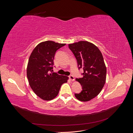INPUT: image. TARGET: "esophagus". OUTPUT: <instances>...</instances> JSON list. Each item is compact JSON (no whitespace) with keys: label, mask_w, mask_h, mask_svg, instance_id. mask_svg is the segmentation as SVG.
<instances>
[{"label":"esophagus","mask_w":133,"mask_h":133,"mask_svg":"<svg viewBox=\"0 0 133 133\" xmlns=\"http://www.w3.org/2000/svg\"><path fill=\"white\" fill-rule=\"evenodd\" d=\"M69 79L70 80H71V81H74V78L73 75H69Z\"/></svg>","instance_id":"1"}]
</instances>
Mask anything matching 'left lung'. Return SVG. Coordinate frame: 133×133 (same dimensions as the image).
<instances>
[{"mask_svg":"<svg viewBox=\"0 0 133 133\" xmlns=\"http://www.w3.org/2000/svg\"><path fill=\"white\" fill-rule=\"evenodd\" d=\"M68 45L77 60L79 69L83 68L84 71L83 77L76 79L82 90L75 96L80 101L88 102L100 93L105 83L107 68L103 57L97 46L87 41Z\"/></svg>","mask_w":133,"mask_h":133,"instance_id":"8db88e82","label":"left lung"}]
</instances>
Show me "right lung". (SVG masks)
<instances>
[{"mask_svg": "<svg viewBox=\"0 0 133 133\" xmlns=\"http://www.w3.org/2000/svg\"><path fill=\"white\" fill-rule=\"evenodd\" d=\"M65 44L53 41L43 42L36 46L28 60L26 75L29 84L37 96L44 100H50L59 93L68 77L53 73L55 52Z\"/></svg>", "mask_w": 133, "mask_h": 133, "instance_id": "1", "label": "right lung"}]
</instances>
